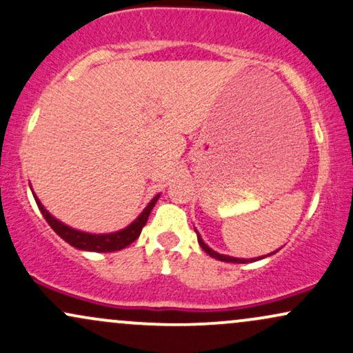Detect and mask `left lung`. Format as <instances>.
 I'll return each mask as SVG.
<instances>
[{
    "mask_svg": "<svg viewBox=\"0 0 353 353\" xmlns=\"http://www.w3.org/2000/svg\"><path fill=\"white\" fill-rule=\"evenodd\" d=\"M198 243H200V246L203 248V251L208 252L211 258H214V259H218V261H225V263H248V259H239V258H231V256H223V254H218V252H214L213 250H210V248L206 246L205 243H203V239L200 238V234H198Z\"/></svg>",
    "mask_w": 353,
    "mask_h": 353,
    "instance_id": "left-lung-1",
    "label": "left lung"
}]
</instances>
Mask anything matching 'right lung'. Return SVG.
<instances>
[{
    "instance_id": "obj_1",
    "label": "right lung",
    "mask_w": 353,
    "mask_h": 353,
    "mask_svg": "<svg viewBox=\"0 0 353 353\" xmlns=\"http://www.w3.org/2000/svg\"><path fill=\"white\" fill-rule=\"evenodd\" d=\"M159 196H155L150 203H148V206L143 210V213L140 214V216L137 218L130 226H127L125 230L122 231H117V233H110V234H89V233H82V231L72 230V228L62 225L61 221H57L56 218L51 216V214L44 210V206L41 205V201L37 200L36 196L34 200L37 203V206H39L43 216L46 218V221H48V225L51 226L65 243H69L70 246L77 248V250H84V251L110 252V251L123 250V248H127L128 244H132L137 238H139L140 233H142V228L145 226V223H147L148 214H150L153 206H155Z\"/></svg>"
}]
</instances>
